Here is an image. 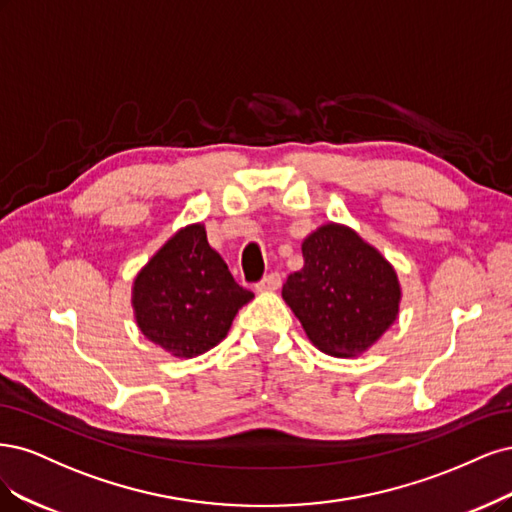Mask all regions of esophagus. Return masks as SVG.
Instances as JSON below:
<instances>
[{
  "label": "esophagus",
  "mask_w": 512,
  "mask_h": 512,
  "mask_svg": "<svg viewBox=\"0 0 512 512\" xmlns=\"http://www.w3.org/2000/svg\"><path fill=\"white\" fill-rule=\"evenodd\" d=\"M283 285V278H280L278 272H270L268 276L261 278V283L257 285V291H276Z\"/></svg>",
  "instance_id": "34e87169"
}]
</instances>
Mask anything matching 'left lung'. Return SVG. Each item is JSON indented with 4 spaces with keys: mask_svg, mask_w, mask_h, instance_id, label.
Returning a JSON list of instances; mask_svg holds the SVG:
<instances>
[{
    "mask_svg": "<svg viewBox=\"0 0 512 512\" xmlns=\"http://www.w3.org/2000/svg\"><path fill=\"white\" fill-rule=\"evenodd\" d=\"M304 268L283 300L319 351L355 357L398 319L402 289L391 263L351 227L327 223L302 242Z\"/></svg>",
    "mask_w": 512,
    "mask_h": 512,
    "instance_id": "8db88e82",
    "label": "left lung"
}]
</instances>
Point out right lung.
<instances>
[{
	"instance_id": "obj_1",
	"label": "right lung",
	"mask_w": 512,
	"mask_h": 512,
	"mask_svg": "<svg viewBox=\"0 0 512 512\" xmlns=\"http://www.w3.org/2000/svg\"><path fill=\"white\" fill-rule=\"evenodd\" d=\"M253 300L223 257L210 249L202 223L187 225L138 272L131 289L140 332L172 357H197L217 346L236 312Z\"/></svg>"
}]
</instances>
